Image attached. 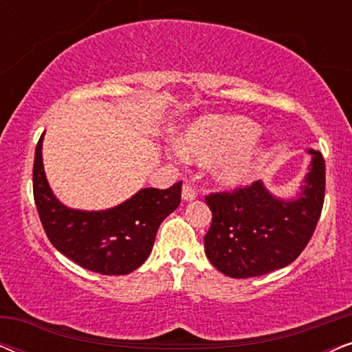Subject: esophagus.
<instances>
[{"label":"esophagus","mask_w":352,"mask_h":352,"mask_svg":"<svg viewBox=\"0 0 352 352\" xmlns=\"http://www.w3.org/2000/svg\"><path fill=\"white\" fill-rule=\"evenodd\" d=\"M197 197V190L192 187L190 184H184L182 186V200L186 201H190V200H195Z\"/></svg>","instance_id":"34e87169"}]
</instances>
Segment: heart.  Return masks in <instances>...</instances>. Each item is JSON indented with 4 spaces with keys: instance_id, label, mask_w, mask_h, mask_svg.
I'll return each instance as SVG.
<instances>
[{
    "instance_id": "b5f03b06",
    "label": "heart",
    "mask_w": 352,
    "mask_h": 352,
    "mask_svg": "<svg viewBox=\"0 0 352 352\" xmlns=\"http://www.w3.org/2000/svg\"><path fill=\"white\" fill-rule=\"evenodd\" d=\"M256 126L242 117L204 118L187 134V152L197 160L218 158L214 176L224 184H237L252 175L263 153Z\"/></svg>"
}]
</instances>
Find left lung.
<instances>
[{"mask_svg": "<svg viewBox=\"0 0 352 352\" xmlns=\"http://www.w3.org/2000/svg\"><path fill=\"white\" fill-rule=\"evenodd\" d=\"M309 153L311 168L296 200L276 199L261 181L205 197L213 214L205 253L219 272L232 278L258 277L300 256L325 199V160L319 151Z\"/></svg>", "mask_w": 352, "mask_h": 352, "instance_id": "1", "label": "left lung"}]
</instances>
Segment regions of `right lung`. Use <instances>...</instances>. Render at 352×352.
<instances>
[{
	"instance_id": "add662e5",
	"label": "right lung",
	"mask_w": 352,
	"mask_h": 352,
	"mask_svg": "<svg viewBox=\"0 0 352 352\" xmlns=\"http://www.w3.org/2000/svg\"><path fill=\"white\" fill-rule=\"evenodd\" d=\"M41 147L43 136L33 163V199L56 250L78 266L104 276H124L141 266L152 252L162 221L179 205L182 182L170 189H141L110 210H70L51 192Z\"/></svg>"
}]
</instances>
